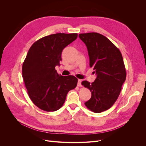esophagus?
Returning <instances> with one entry per match:
<instances>
[{
  "mask_svg": "<svg viewBox=\"0 0 146 146\" xmlns=\"http://www.w3.org/2000/svg\"><path fill=\"white\" fill-rule=\"evenodd\" d=\"M82 80L81 79H78V86L80 87V86H82Z\"/></svg>",
  "mask_w": 146,
  "mask_h": 146,
  "instance_id": "1",
  "label": "esophagus"
}]
</instances>
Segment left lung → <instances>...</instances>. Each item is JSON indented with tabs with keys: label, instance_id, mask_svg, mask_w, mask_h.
I'll return each mask as SVG.
<instances>
[{
	"label": "left lung",
	"instance_id": "8db88e82",
	"mask_svg": "<svg viewBox=\"0 0 146 146\" xmlns=\"http://www.w3.org/2000/svg\"><path fill=\"white\" fill-rule=\"evenodd\" d=\"M89 57V66L97 77L90 83L85 80L82 85L89 89L91 98L85 103L96 113L110 109L118 99L126 79V70L120 51L109 39L97 33L80 34Z\"/></svg>",
	"mask_w": 146,
	"mask_h": 146
}]
</instances>
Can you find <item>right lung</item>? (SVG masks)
<instances>
[{
  "instance_id": "1",
  "label": "right lung",
  "mask_w": 146,
  "mask_h": 146,
  "mask_svg": "<svg viewBox=\"0 0 146 146\" xmlns=\"http://www.w3.org/2000/svg\"><path fill=\"white\" fill-rule=\"evenodd\" d=\"M77 37L76 33L51 34L30 47L22 65V78L30 99L40 109L47 112L59 110L68 92L77 86L74 76H63L55 69L60 65L63 50Z\"/></svg>"
}]
</instances>
